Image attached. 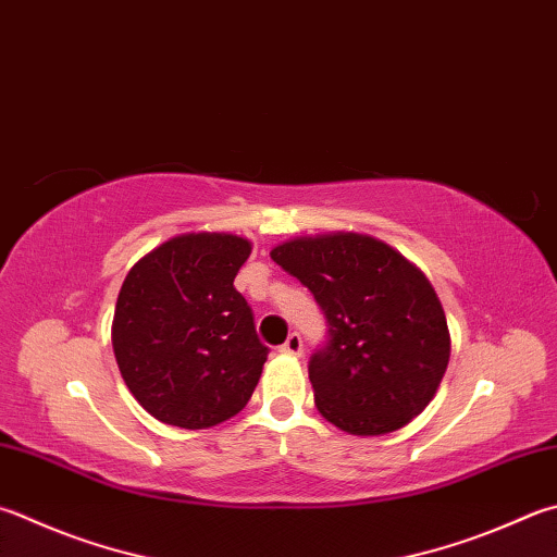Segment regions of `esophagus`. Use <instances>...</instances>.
Listing matches in <instances>:
<instances>
[{"instance_id":"esophagus-1","label":"esophagus","mask_w":557,"mask_h":557,"mask_svg":"<svg viewBox=\"0 0 557 557\" xmlns=\"http://www.w3.org/2000/svg\"><path fill=\"white\" fill-rule=\"evenodd\" d=\"M281 351L283 354H290V356H300L302 354V339L298 332H290L288 339L281 344Z\"/></svg>"}]
</instances>
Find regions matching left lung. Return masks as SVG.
Returning <instances> with one entry per match:
<instances>
[{
  "label": "left lung",
  "mask_w": 557,
  "mask_h": 557,
  "mask_svg": "<svg viewBox=\"0 0 557 557\" xmlns=\"http://www.w3.org/2000/svg\"><path fill=\"white\" fill-rule=\"evenodd\" d=\"M271 259L306 286L327 322L310 356L314 405L349 434L405 426L432 403L450 339L432 283L381 239L334 233L290 239Z\"/></svg>",
  "instance_id": "8db88e82"
}]
</instances>
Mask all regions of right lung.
<instances>
[{
    "label": "right lung",
    "instance_id": "obj_1",
    "mask_svg": "<svg viewBox=\"0 0 557 557\" xmlns=\"http://www.w3.org/2000/svg\"><path fill=\"white\" fill-rule=\"evenodd\" d=\"M249 251L235 235H180L125 276L111 330L115 363L160 422L215 426L255 393L269 349L233 286Z\"/></svg>",
    "mask_w": 557,
    "mask_h": 557
}]
</instances>
